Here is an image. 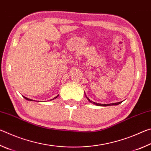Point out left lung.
<instances>
[{
  "label": "left lung",
  "mask_w": 151,
  "mask_h": 151,
  "mask_svg": "<svg viewBox=\"0 0 151 151\" xmlns=\"http://www.w3.org/2000/svg\"><path fill=\"white\" fill-rule=\"evenodd\" d=\"M85 96L86 98L87 99V100L90 102V103H93L94 104H95V105L96 106H111V105H118V104H121L122 102H119V103H111V104H100V103H94V102L92 101L91 100H90L87 96H86V95L85 94Z\"/></svg>",
  "instance_id": "obj_1"
}]
</instances>
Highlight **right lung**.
<instances>
[{
	"label": "right lung",
	"instance_id": "right-lung-1",
	"mask_svg": "<svg viewBox=\"0 0 151 151\" xmlns=\"http://www.w3.org/2000/svg\"><path fill=\"white\" fill-rule=\"evenodd\" d=\"M58 96V95H57V96H55V98L53 99H51V101H52V100H54V99H57ZM23 97H24V98L25 99H27V100H28V101H33V100H32V99H28V98H27V97H25V96H23Z\"/></svg>",
	"mask_w": 151,
	"mask_h": 151
}]
</instances>
